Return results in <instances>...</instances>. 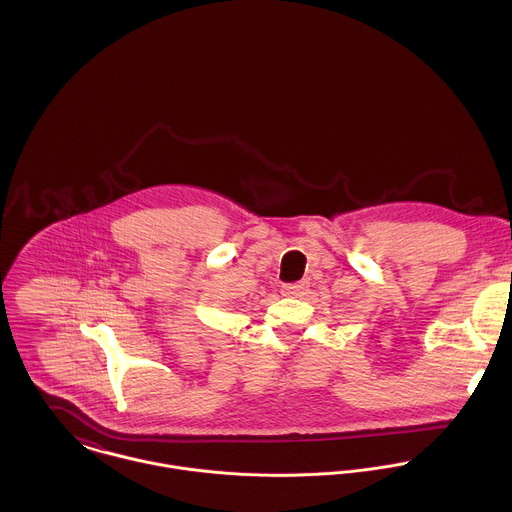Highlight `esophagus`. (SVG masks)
Returning <instances> with one entry per match:
<instances>
[{"mask_svg": "<svg viewBox=\"0 0 512 512\" xmlns=\"http://www.w3.org/2000/svg\"><path fill=\"white\" fill-rule=\"evenodd\" d=\"M309 288V282H295V284H286L284 288H282V293L284 295H290V297H297V295H301V293H305V290Z\"/></svg>", "mask_w": 512, "mask_h": 512, "instance_id": "1", "label": "esophagus"}]
</instances>
